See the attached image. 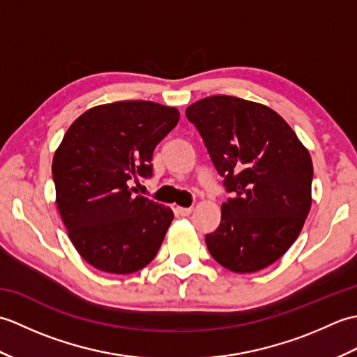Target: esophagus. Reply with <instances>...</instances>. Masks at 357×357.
<instances>
[{
	"label": "esophagus",
	"instance_id": "34e87169",
	"mask_svg": "<svg viewBox=\"0 0 357 357\" xmlns=\"http://www.w3.org/2000/svg\"><path fill=\"white\" fill-rule=\"evenodd\" d=\"M176 211H178L181 216H188L193 211V208L192 207H178Z\"/></svg>",
	"mask_w": 357,
	"mask_h": 357
}]
</instances>
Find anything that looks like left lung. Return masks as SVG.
I'll list each match as a JSON object with an SVG mask.
<instances>
[{
    "label": "left lung",
    "mask_w": 357,
    "mask_h": 357,
    "mask_svg": "<svg viewBox=\"0 0 357 357\" xmlns=\"http://www.w3.org/2000/svg\"><path fill=\"white\" fill-rule=\"evenodd\" d=\"M185 116L231 193L206 236L210 255L234 273L268 267L299 236L312 207L308 150L275 110L236 96L204 98Z\"/></svg>",
    "instance_id": "obj_1"
}]
</instances>
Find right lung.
<instances>
[{"mask_svg":"<svg viewBox=\"0 0 357 357\" xmlns=\"http://www.w3.org/2000/svg\"><path fill=\"white\" fill-rule=\"evenodd\" d=\"M179 121L151 101L98 105L75 121L53 156L56 206L78 253L95 268L128 275L153 261L173 211L135 195L151 178L153 150Z\"/></svg>","mask_w":357,"mask_h":357,"instance_id":"1","label":"right lung"}]
</instances>
